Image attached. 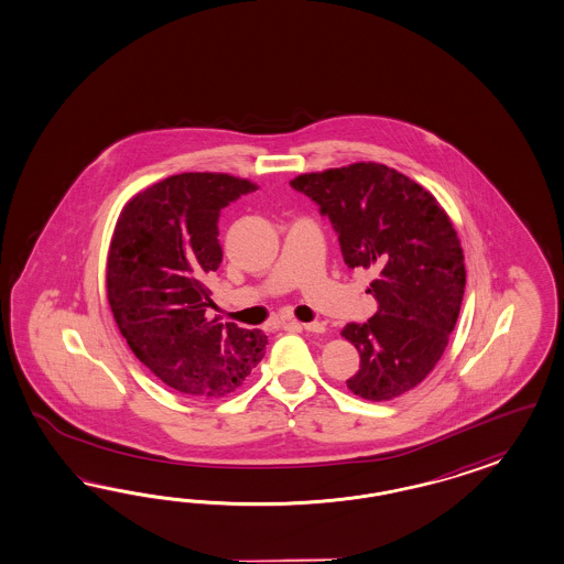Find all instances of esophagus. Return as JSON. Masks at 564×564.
Returning <instances> with one entry per match:
<instances>
[{"instance_id": "1", "label": "esophagus", "mask_w": 564, "mask_h": 564, "mask_svg": "<svg viewBox=\"0 0 564 564\" xmlns=\"http://www.w3.org/2000/svg\"><path fill=\"white\" fill-rule=\"evenodd\" d=\"M291 326H297V328L307 330V333H324V324H322V322H307V324H302V322H291Z\"/></svg>"}]
</instances>
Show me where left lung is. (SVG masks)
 Returning a JSON list of instances; mask_svg holds the SVG:
<instances>
[{"label": "left lung", "mask_w": 564, "mask_h": 564, "mask_svg": "<svg viewBox=\"0 0 564 564\" xmlns=\"http://www.w3.org/2000/svg\"><path fill=\"white\" fill-rule=\"evenodd\" d=\"M290 184L330 219L347 267L378 274L367 290L378 312L340 333L361 355L347 388L371 402L409 392L442 359L464 297V254L449 217L421 184L376 162Z\"/></svg>", "instance_id": "left-lung-1"}]
</instances>
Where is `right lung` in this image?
Returning <instances> with one entry per match:
<instances>
[{
	"label": "right lung",
	"instance_id": "right-lung-1",
	"mask_svg": "<svg viewBox=\"0 0 564 564\" xmlns=\"http://www.w3.org/2000/svg\"><path fill=\"white\" fill-rule=\"evenodd\" d=\"M259 186L184 172L131 198L110 240L108 304L127 345L155 378L197 398L238 390L259 366L267 336L207 318L205 276L224 259L221 209Z\"/></svg>",
	"mask_w": 564,
	"mask_h": 564
}]
</instances>
